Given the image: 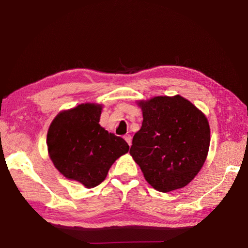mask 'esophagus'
<instances>
[{
  "mask_svg": "<svg viewBox=\"0 0 248 248\" xmlns=\"http://www.w3.org/2000/svg\"><path fill=\"white\" fill-rule=\"evenodd\" d=\"M124 140H125V141H127L129 146L131 145V143H132V139H131V135H129V134L124 135Z\"/></svg>",
  "mask_w": 248,
  "mask_h": 248,
  "instance_id": "esophagus-1",
  "label": "esophagus"
}]
</instances>
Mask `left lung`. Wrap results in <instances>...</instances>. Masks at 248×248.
I'll use <instances>...</instances> for the list:
<instances>
[{"mask_svg": "<svg viewBox=\"0 0 248 248\" xmlns=\"http://www.w3.org/2000/svg\"><path fill=\"white\" fill-rule=\"evenodd\" d=\"M143 112L130 155L146 181L167 193L187 186L207 159L210 125L205 115L180 94L136 102Z\"/></svg>", "mask_w": 248, "mask_h": 248, "instance_id": "1", "label": "left lung"}]
</instances>
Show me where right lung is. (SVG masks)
Masks as SVG:
<instances>
[{
    "mask_svg": "<svg viewBox=\"0 0 248 248\" xmlns=\"http://www.w3.org/2000/svg\"><path fill=\"white\" fill-rule=\"evenodd\" d=\"M103 105L82 103L62 110L48 130L51 161L62 176L87 188L99 186L113 163L129 151L124 139L99 124Z\"/></svg>",
    "mask_w": 248,
    "mask_h": 248,
    "instance_id": "1",
    "label": "right lung"
}]
</instances>
